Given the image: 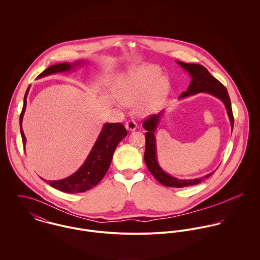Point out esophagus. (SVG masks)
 Here are the masks:
<instances>
[{
  "label": "esophagus",
  "mask_w": 260,
  "mask_h": 260,
  "mask_svg": "<svg viewBox=\"0 0 260 260\" xmlns=\"http://www.w3.org/2000/svg\"><path fill=\"white\" fill-rule=\"evenodd\" d=\"M125 127L128 131H135L137 128V124L134 121H128V122H126Z\"/></svg>",
  "instance_id": "1"
}]
</instances>
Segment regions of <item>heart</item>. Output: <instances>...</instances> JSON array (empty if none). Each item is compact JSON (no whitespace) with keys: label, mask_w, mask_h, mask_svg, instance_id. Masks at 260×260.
I'll return each mask as SVG.
<instances>
[{"label":"heart","mask_w":260,"mask_h":260,"mask_svg":"<svg viewBox=\"0 0 260 260\" xmlns=\"http://www.w3.org/2000/svg\"><path fill=\"white\" fill-rule=\"evenodd\" d=\"M160 72L158 67L148 65L122 75L115 85V95L119 100H115V104H135V112L142 117L159 111L170 91L168 78Z\"/></svg>","instance_id":"1"}]
</instances>
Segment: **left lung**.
I'll list each match as a JSON object with an SVG mask.
<instances>
[{
    "instance_id": "8db88e82",
    "label": "left lung",
    "mask_w": 260,
    "mask_h": 260,
    "mask_svg": "<svg viewBox=\"0 0 260 260\" xmlns=\"http://www.w3.org/2000/svg\"><path fill=\"white\" fill-rule=\"evenodd\" d=\"M176 63L180 65L191 77V81L187 90L179 96V99H184L186 97L196 95L198 93H206L218 98L224 104V107L226 109L229 121H230L231 130H233L234 119H233V114L231 109L230 98L226 88L216 78H214L212 75L210 74L208 70L202 65L187 64L181 61H176ZM163 116H164V111H161L157 115L151 116L143 123V127L147 131L145 133L146 144H145L144 160L151 174L162 185L167 186V187H176V188L195 185L200 183L202 180L210 177L215 171H212L202 177H198L194 179H180L172 176L171 174L167 173L162 169L157 158V146H156L155 134L157 131V127L159 126V123Z\"/></svg>"
}]
</instances>
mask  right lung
I'll list each match as a JSON object with an SVG mask.
<instances>
[{
    "label": "right lung",
    "mask_w": 260,
    "mask_h": 260,
    "mask_svg": "<svg viewBox=\"0 0 260 260\" xmlns=\"http://www.w3.org/2000/svg\"><path fill=\"white\" fill-rule=\"evenodd\" d=\"M88 63V60H78L73 63H60L56 65H52L46 70H44L37 78H43L49 75L57 74V73H65L74 71L76 68L84 66ZM30 87H28L25 97H24V105L22 113L20 115V130L23 140L24 148L26 146V137L22 128L23 117L27 107V97L30 91ZM127 130L121 123H105L102 127V130L96 139L90 153L88 154L84 163L80 166V168L73 173L72 175L55 181H46L50 186L60 191L66 193H80L85 192L92 187L97 185L107 173L110 164H111L113 154L117 145L120 141L126 137Z\"/></svg>",
    "instance_id": "obj_1"
}]
</instances>
